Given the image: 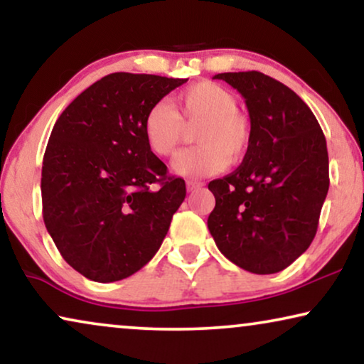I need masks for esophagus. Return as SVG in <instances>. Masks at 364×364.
I'll list each match as a JSON object with an SVG mask.
<instances>
[{"instance_id":"obj_1","label":"esophagus","mask_w":364,"mask_h":364,"mask_svg":"<svg viewBox=\"0 0 364 364\" xmlns=\"http://www.w3.org/2000/svg\"><path fill=\"white\" fill-rule=\"evenodd\" d=\"M203 187V182H198V181H187V191L188 192H193L197 191V188Z\"/></svg>"}]
</instances>
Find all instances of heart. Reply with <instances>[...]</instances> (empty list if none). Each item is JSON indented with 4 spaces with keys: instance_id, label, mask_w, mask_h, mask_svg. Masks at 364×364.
I'll return each instance as SVG.
<instances>
[{
    "instance_id": "1",
    "label": "heart",
    "mask_w": 364,
    "mask_h": 364,
    "mask_svg": "<svg viewBox=\"0 0 364 364\" xmlns=\"http://www.w3.org/2000/svg\"><path fill=\"white\" fill-rule=\"evenodd\" d=\"M176 108L159 101L147 109L142 119V134L147 147L161 157L176 152L183 136V123L202 121L196 131L198 146L177 154L172 167L187 178L222 172L228 159L238 161L250 146V127L237 112V101L225 87L215 82L192 84L176 97Z\"/></svg>"
}]
</instances>
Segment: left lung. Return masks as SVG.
I'll return each mask as SVG.
<instances>
[{
  "instance_id": "left-lung-1",
  "label": "left lung",
  "mask_w": 364,
  "mask_h": 364,
  "mask_svg": "<svg viewBox=\"0 0 364 364\" xmlns=\"http://www.w3.org/2000/svg\"><path fill=\"white\" fill-rule=\"evenodd\" d=\"M245 99L250 146L235 171L208 183L207 225L218 250L257 275L291 265L315 238L325 202L326 139L301 97L258 71L222 73Z\"/></svg>"
}]
</instances>
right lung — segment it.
Returning a JSON list of instances; mask_svg holds the SVG:
<instances>
[{
    "label": "right lung",
    "instance_id": "right-lung-1",
    "mask_svg": "<svg viewBox=\"0 0 364 364\" xmlns=\"http://www.w3.org/2000/svg\"><path fill=\"white\" fill-rule=\"evenodd\" d=\"M187 79L112 73L54 124L43 159V218L59 253L111 283L151 262L186 198V182L147 147V109Z\"/></svg>",
    "mask_w": 364,
    "mask_h": 364
}]
</instances>
